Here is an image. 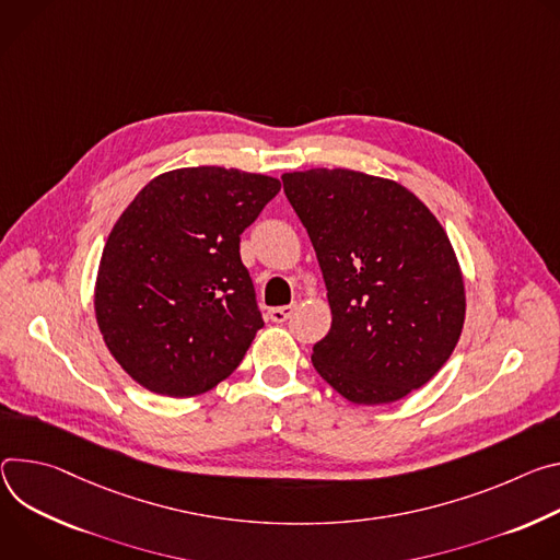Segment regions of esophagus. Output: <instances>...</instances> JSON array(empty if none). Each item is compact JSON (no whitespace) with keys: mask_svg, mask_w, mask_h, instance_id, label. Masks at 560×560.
<instances>
[{"mask_svg":"<svg viewBox=\"0 0 560 560\" xmlns=\"http://www.w3.org/2000/svg\"><path fill=\"white\" fill-rule=\"evenodd\" d=\"M293 304H287V306H276V308H269V318L271 323H284L291 314H293Z\"/></svg>","mask_w":560,"mask_h":560,"instance_id":"obj_1","label":"esophagus"}]
</instances>
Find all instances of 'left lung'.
<instances>
[{"label": "left lung", "mask_w": 560, "mask_h": 560, "mask_svg": "<svg viewBox=\"0 0 560 560\" xmlns=\"http://www.w3.org/2000/svg\"><path fill=\"white\" fill-rule=\"evenodd\" d=\"M327 287L331 329L314 347L323 381L355 405L427 385L465 325V278L439 222L396 179L351 168L282 175Z\"/></svg>", "instance_id": "8db88e82"}]
</instances>
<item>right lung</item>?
Instances as JSON below:
<instances>
[{"label":"right lung","instance_id":"obj_1","mask_svg":"<svg viewBox=\"0 0 560 560\" xmlns=\"http://www.w3.org/2000/svg\"><path fill=\"white\" fill-rule=\"evenodd\" d=\"M280 179L224 166L160 173L113 224L95 278L104 345L144 389L191 398L229 378L265 327L240 235Z\"/></svg>","mask_w":560,"mask_h":560}]
</instances>
